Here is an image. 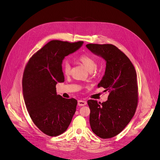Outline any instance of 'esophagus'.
<instances>
[{"mask_svg": "<svg viewBox=\"0 0 160 160\" xmlns=\"http://www.w3.org/2000/svg\"><path fill=\"white\" fill-rule=\"evenodd\" d=\"M86 104H87V101H83V100H78V105L79 106H85V105H86Z\"/></svg>", "mask_w": 160, "mask_h": 160, "instance_id": "34e87169", "label": "esophagus"}]
</instances>
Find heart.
<instances>
[{"label":"heart","instance_id":"b5f03b06","mask_svg":"<svg viewBox=\"0 0 160 160\" xmlns=\"http://www.w3.org/2000/svg\"><path fill=\"white\" fill-rule=\"evenodd\" d=\"M78 61L85 66L89 72L97 70V59L92 56L88 54H81L78 58ZM62 70L64 75H70L71 72V65L68 61H64L62 64Z\"/></svg>","mask_w":160,"mask_h":160}]
</instances>
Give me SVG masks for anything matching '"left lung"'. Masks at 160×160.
Instances as JSON below:
<instances>
[{"label":"left lung","mask_w":160,"mask_h":160,"mask_svg":"<svg viewBox=\"0 0 160 160\" xmlns=\"http://www.w3.org/2000/svg\"><path fill=\"white\" fill-rule=\"evenodd\" d=\"M86 47L106 61L98 87L108 91V101L90 99L87 103L91 129L99 138L109 139L120 133L135 115L138 104L136 71L129 58L114 45L88 43Z\"/></svg>","instance_id":"left-lung-1"}]
</instances>
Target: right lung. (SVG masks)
Returning a JSON list of instances; mask_svg holds the SVG:
<instances>
[{
    "label": "right lung",
    "instance_id": "obj_1",
    "mask_svg": "<svg viewBox=\"0 0 160 160\" xmlns=\"http://www.w3.org/2000/svg\"><path fill=\"white\" fill-rule=\"evenodd\" d=\"M83 43L51 40L35 52L25 66L22 86L26 108L34 124L49 136L64 132L76 111L77 101L57 95L56 85L64 81L63 59Z\"/></svg>",
    "mask_w": 160,
    "mask_h": 160
}]
</instances>
